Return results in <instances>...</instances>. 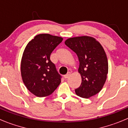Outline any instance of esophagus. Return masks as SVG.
Wrapping results in <instances>:
<instances>
[{"mask_svg":"<svg viewBox=\"0 0 128 128\" xmlns=\"http://www.w3.org/2000/svg\"><path fill=\"white\" fill-rule=\"evenodd\" d=\"M70 76V72H68L66 75L64 76V78H65V79H67V78H69Z\"/></svg>","mask_w":128,"mask_h":128,"instance_id":"esophagus-1","label":"esophagus"}]
</instances>
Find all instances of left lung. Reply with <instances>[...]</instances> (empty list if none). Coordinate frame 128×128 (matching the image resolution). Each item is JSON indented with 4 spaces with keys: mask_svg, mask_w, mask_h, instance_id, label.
<instances>
[{
    "mask_svg": "<svg viewBox=\"0 0 128 128\" xmlns=\"http://www.w3.org/2000/svg\"><path fill=\"white\" fill-rule=\"evenodd\" d=\"M65 44L76 53L80 62L78 72L82 81L75 90L76 94L87 99L99 93L108 72V59L103 47L96 39L88 36L68 38Z\"/></svg>",
    "mask_w": 128,
    "mask_h": 128,
    "instance_id": "left-lung-1",
    "label": "left lung"
}]
</instances>
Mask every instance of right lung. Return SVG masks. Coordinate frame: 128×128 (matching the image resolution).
Masks as SVG:
<instances>
[{"label": "right lung", "mask_w": 128, "mask_h": 128, "mask_svg": "<svg viewBox=\"0 0 128 128\" xmlns=\"http://www.w3.org/2000/svg\"><path fill=\"white\" fill-rule=\"evenodd\" d=\"M62 41V37L40 34L25 48L20 66L22 81L28 90L37 97L49 96L60 84L61 76L50 56Z\"/></svg>", "instance_id": "right-lung-1"}]
</instances>
